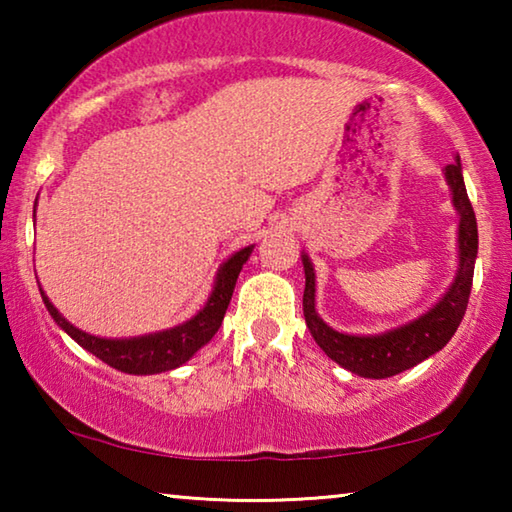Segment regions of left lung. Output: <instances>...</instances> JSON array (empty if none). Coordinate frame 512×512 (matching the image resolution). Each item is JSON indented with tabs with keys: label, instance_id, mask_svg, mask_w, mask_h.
<instances>
[{
	"label": "left lung",
	"instance_id": "8db88e82",
	"mask_svg": "<svg viewBox=\"0 0 512 512\" xmlns=\"http://www.w3.org/2000/svg\"><path fill=\"white\" fill-rule=\"evenodd\" d=\"M445 180L452 192V205L458 214V266L443 298L409 323L386 329L381 334H348L329 327L316 311V271L309 255L302 250L305 266V296L302 311L314 341L329 359L366 379H386L418 366L431 354L443 350L465 316L472 291L474 262L479 253V232L470 198H467L461 158L445 167Z\"/></svg>",
	"mask_w": 512,
	"mask_h": 512
}]
</instances>
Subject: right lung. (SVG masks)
<instances>
[{"label": "right lung", "mask_w": 512, "mask_h": 512, "mask_svg": "<svg viewBox=\"0 0 512 512\" xmlns=\"http://www.w3.org/2000/svg\"><path fill=\"white\" fill-rule=\"evenodd\" d=\"M253 248L255 246H246L225 259L214 275V284L210 296H207V302L192 318L176 327L162 329V332L131 336V339H103V336L83 332V329L69 323V320L51 305V300L47 298V293L42 291L40 284L38 287L49 316L54 318L56 325L63 329V332H67V336H72L83 350H88L94 357H99L103 363H108V366L115 370L128 372V375H158V372H169L173 368L183 366V363L192 359L194 354L201 350L203 345L210 343L212 336L219 332L225 309L230 305L232 291H235L237 277L241 273V268L248 262L250 253H253Z\"/></svg>", "instance_id": "add662e5"}]
</instances>
